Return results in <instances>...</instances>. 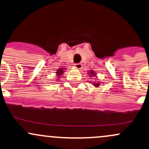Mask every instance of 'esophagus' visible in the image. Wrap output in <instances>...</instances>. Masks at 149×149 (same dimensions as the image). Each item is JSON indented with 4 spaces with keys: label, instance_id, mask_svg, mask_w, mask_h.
<instances>
[{
    "label": "esophagus",
    "instance_id": "obj_1",
    "mask_svg": "<svg viewBox=\"0 0 149 149\" xmlns=\"http://www.w3.org/2000/svg\"><path fill=\"white\" fill-rule=\"evenodd\" d=\"M74 67L76 68H77V69H81L83 66H82V64H81V63H75Z\"/></svg>",
    "mask_w": 149,
    "mask_h": 149
}]
</instances>
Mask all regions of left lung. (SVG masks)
<instances>
[{"label":"left lung","mask_w":149,"mask_h":149,"mask_svg":"<svg viewBox=\"0 0 149 149\" xmlns=\"http://www.w3.org/2000/svg\"><path fill=\"white\" fill-rule=\"evenodd\" d=\"M88 74L89 75L90 77L96 78H94L95 81H89V82L91 83L93 86H94L95 88H97L98 86H100V82L98 81V78H97V73L95 72V71L90 70V71H88Z\"/></svg>","instance_id":"left-lung-1"}]
</instances>
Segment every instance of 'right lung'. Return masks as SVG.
Masks as SVG:
<instances>
[{
  "mask_svg": "<svg viewBox=\"0 0 149 149\" xmlns=\"http://www.w3.org/2000/svg\"><path fill=\"white\" fill-rule=\"evenodd\" d=\"M65 70H66V68H59L57 69V71L56 72V77L57 81H58V79H59L60 78H62L63 73L65 72Z\"/></svg>",
  "mask_w": 149,
  "mask_h": 149,
  "instance_id": "add662e5",
  "label": "right lung"
}]
</instances>
